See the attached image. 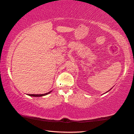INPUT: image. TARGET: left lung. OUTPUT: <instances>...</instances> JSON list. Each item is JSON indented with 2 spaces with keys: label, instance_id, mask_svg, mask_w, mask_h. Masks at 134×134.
<instances>
[{
  "label": "left lung",
  "instance_id": "obj_1",
  "mask_svg": "<svg viewBox=\"0 0 134 134\" xmlns=\"http://www.w3.org/2000/svg\"><path fill=\"white\" fill-rule=\"evenodd\" d=\"M111 89H112V88H111V89H110V90H108V91H107V92H106V93H108V91H110V90H111Z\"/></svg>",
  "mask_w": 134,
  "mask_h": 134
}]
</instances>
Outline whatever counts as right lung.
Masks as SVG:
<instances>
[{
  "label": "right lung",
  "instance_id": "obj_1",
  "mask_svg": "<svg viewBox=\"0 0 134 134\" xmlns=\"http://www.w3.org/2000/svg\"><path fill=\"white\" fill-rule=\"evenodd\" d=\"M52 92V91H49V92L48 93H46L45 94H28V96H32V97H42V96H46L47 94H49V93H51Z\"/></svg>",
  "mask_w": 134,
  "mask_h": 134
}]
</instances>
